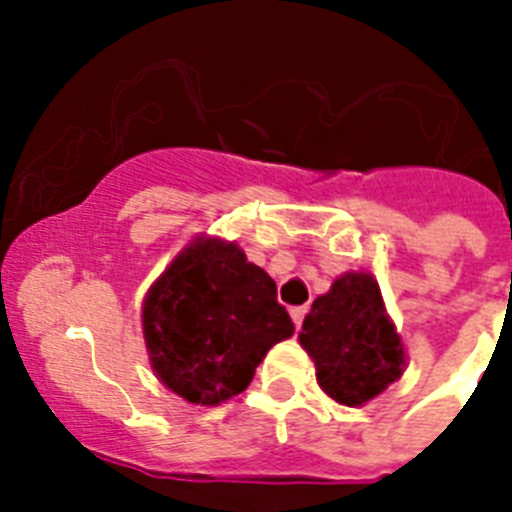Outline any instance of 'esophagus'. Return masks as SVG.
<instances>
[{
    "label": "esophagus",
    "mask_w": 512,
    "mask_h": 512,
    "mask_svg": "<svg viewBox=\"0 0 512 512\" xmlns=\"http://www.w3.org/2000/svg\"><path fill=\"white\" fill-rule=\"evenodd\" d=\"M292 321H295V327L300 329L303 327V319H305V313H308V305H297V308H292Z\"/></svg>",
    "instance_id": "esophagus-1"
}]
</instances>
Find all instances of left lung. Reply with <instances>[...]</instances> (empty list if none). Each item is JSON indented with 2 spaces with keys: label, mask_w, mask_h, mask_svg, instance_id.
Here are the masks:
<instances>
[{
  "label": "left lung",
  "mask_w": 512,
  "mask_h": 512,
  "mask_svg": "<svg viewBox=\"0 0 512 512\" xmlns=\"http://www.w3.org/2000/svg\"><path fill=\"white\" fill-rule=\"evenodd\" d=\"M300 345L316 364L321 390L345 406L380 396L406 366L401 337L369 273H345L313 300Z\"/></svg>",
  "instance_id": "left-lung-1"
}]
</instances>
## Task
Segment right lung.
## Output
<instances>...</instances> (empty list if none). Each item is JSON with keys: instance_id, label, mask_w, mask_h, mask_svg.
Masks as SVG:
<instances>
[{"instance_id": "add662e5", "label": "right lung", "mask_w": 512, "mask_h": 512, "mask_svg": "<svg viewBox=\"0 0 512 512\" xmlns=\"http://www.w3.org/2000/svg\"><path fill=\"white\" fill-rule=\"evenodd\" d=\"M295 332L276 281L233 241L199 236L143 300V337L156 377L185 401L239 396L276 342Z\"/></svg>"}]
</instances>
